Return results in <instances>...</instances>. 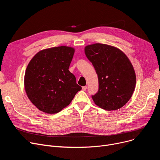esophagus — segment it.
<instances>
[{"label":"esophagus","mask_w":160,"mask_h":160,"mask_svg":"<svg viewBox=\"0 0 160 160\" xmlns=\"http://www.w3.org/2000/svg\"><path fill=\"white\" fill-rule=\"evenodd\" d=\"M86 89H87V86H86L82 87V90H83V91H86Z\"/></svg>","instance_id":"esophagus-1"}]
</instances>
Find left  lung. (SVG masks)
<instances>
[{
	"label": "left lung",
	"mask_w": 160,
	"mask_h": 160,
	"mask_svg": "<svg viewBox=\"0 0 160 160\" xmlns=\"http://www.w3.org/2000/svg\"><path fill=\"white\" fill-rule=\"evenodd\" d=\"M98 79V91L92 95L96 105L116 110L128 102L136 87V77L128 57L116 47L95 43L85 47Z\"/></svg>",
	"instance_id": "8db88e82"
}]
</instances>
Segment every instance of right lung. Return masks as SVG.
Wrapping results in <instances>:
<instances>
[{
	"label": "right lung",
	"mask_w": 160,
	"mask_h": 160,
	"mask_svg": "<svg viewBox=\"0 0 160 160\" xmlns=\"http://www.w3.org/2000/svg\"><path fill=\"white\" fill-rule=\"evenodd\" d=\"M74 53L72 47H57L41 50L30 60L25 72L24 88L39 110L50 114L60 112L82 89L69 70Z\"/></svg>",
	"instance_id": "1"
}]
</instances>
